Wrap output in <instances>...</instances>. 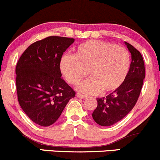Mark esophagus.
I'll return each mask as SVG.
<instances>
[{"label":"esophagus","mask_w":160,"mask_h":160,"mask_svg":"<svg viewBox=\"0 0 160 160\" xmlns=\"http://www.w3.org/2000/svg\"><path fill=\"white\" fill-rule=\"evenodd\" d=\"M76 96L78 98H82V99H85L87 98V96L83 95V94H77Z\"/></svg>","instance_id":"esophagus-1"}]
</instances>
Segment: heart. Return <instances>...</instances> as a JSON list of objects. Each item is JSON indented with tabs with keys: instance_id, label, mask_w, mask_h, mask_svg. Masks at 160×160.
<instances>
[{
	"instance_id": "b5f03b06",
	"label": "heart",
	"mask_w": 160,
	"mask_h": 160,
	"mask_svg": "<svg viewBox=\"0 0 160 160\" xmlns=\"http://www.w3.org/2000/svg\"><path fill=\"white\" fill-rule=\"evenodd\" d=\"M131 59L123 47L99 40L82 42L75 49L74 56L64 55L60 70L67 82L77 85L89 73L92 78L78 85L80 92L88 94L116 92L127 79Z\"/></svg>"
}]
</instances>
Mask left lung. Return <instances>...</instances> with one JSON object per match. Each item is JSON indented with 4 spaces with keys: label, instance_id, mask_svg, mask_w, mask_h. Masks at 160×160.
<instances>
[{
    "label": "left lung",
    "instance_id": "8db88e82",
    "mask_svg": "<svg viewBox=\"0 0 160 160\" xmlns=\"http://www.w3.org/2000/svg\"><path fill=\"white\" fill-rule=\"evenodd\" d=\"M131 54V64L124 83L116 92L105 98H98V106L92 118L103 127H109L123 119L133 109L141 92L145 78V66L142 55L133 46L124 42Z\"/></svg>",
    "mask_w": 160,
    "mask_h": 160
}]
</instances>
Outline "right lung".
<instances>
[{
    "mask_svg": "<svg viewBox=\"0 0 160 160\" xmlns=\"http://www.w3.org/2000/svg\"><path fill=\"white\" fill-rule=\"evenodd\" d=\"M75 39L49 37L29 46L16 66L18 101L25 114L42 127L53 124L75 92L62 78L60 61Z\"/></svg>",
    "mask_w": 160,
    "mask_h": 160,
    "instance_id": "add662e5",
    "label": "right lung"
}]
</instances>
